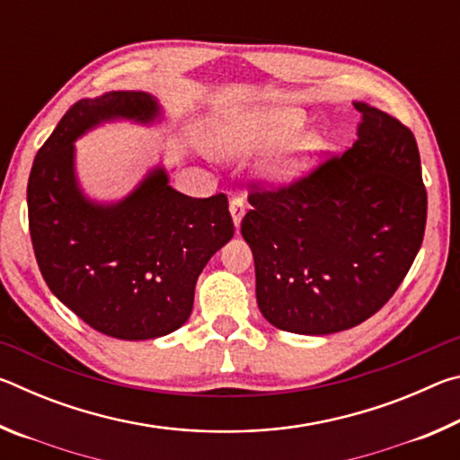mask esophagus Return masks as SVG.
<instances>
[{
	"instance_id": "esophagus-1",
	"label": "esophagus",
	"mask_w": 460,
	"mask_h": 460,
	"mask_svg": "<svg viewBox=\"0 0 460 460\" xmlns=\"http://www.w3.org/2000/svg\"><path fill=\"white\" fill-rule=\"evenodd\" d=\"M229 213H231L233 223H235V227L239 229L241 219H243V215H245V202H243V199H233L229 202Z\"/></svg>"
}]
</instances>
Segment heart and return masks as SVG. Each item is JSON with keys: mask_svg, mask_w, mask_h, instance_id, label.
Segmentation results:
<instances>
[{"mask_svg": "<svg viewBox=\"0 0 460 460\" xmlns=\"http://www.w3.org/2000/svg\"><path fill=\"white\" fill-rule=\"evenodd\" d=\"M300 109H271L253 115H235L208 121L207 147L223 160L245 158L276 146L302 126ZM326 142L318 131H300L286 139L266 162L261 174L271 184H290L313 170L324 152Z\"/></svg>", "mask_w": 460, "mask_h": 460, "instance_id": "heart-1", "label": "heart"}]
</instances>
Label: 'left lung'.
Instances as JSON below:
<instances>
[{
  "label": "left lung",
  "mask_w": 460,
  "mask_h": 460,
  "mask_svg": "<svg viewBox=\"0 0 460 460\" xmlns=\"http://www.w3.org/2000/svg\"><path fill=\"white\" fill-rule=\"evenodd\" d=\"M357 142L278 190H253L241 221L263 318L296 334L353 329L392 298L422 245L426 189L416 137L355 101Z\"/></svg>",
  "instance_id": "8db88e82"
}]
</instances>
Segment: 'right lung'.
<instances>
[{"label": "right lung", "instance_id": "right-lung-1", "mask_svg": "<svg viewBox=\"0 0 460 460\" xmlns=\"http://www.w3.org/2000/svg\"><path fill=\"white\" fill-rule=\"evenodd\" d=\"M119 119L152 126L162 107L150 93L111 91L76 101L58 121L30 172V237L62 305L107 337L147 341L189 321L202 268L235 229L225 194L186 197L162 164L128 197L89 199L76 176L75 142Z\"/></svg>", "mask_w": 460, "mask_h": 460}]
</instances>
